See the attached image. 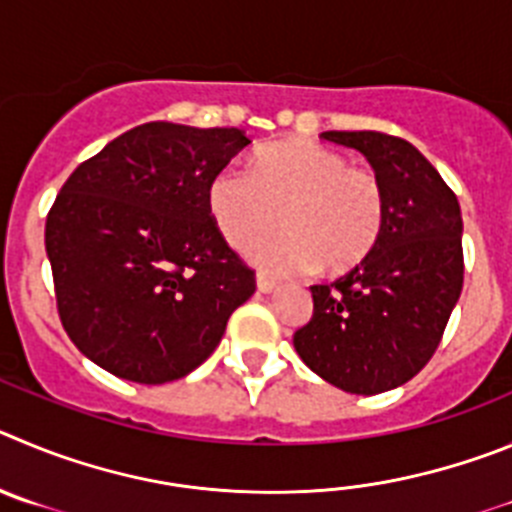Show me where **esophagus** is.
Segmentation results:
<instances>
[{"label":"esophagus","instance_id":"1","mask_svg":"<svg viewBox=\"0 0 512 512\" xmlns=\"http://www.w3.org/2000/svg\"><path fill=\"white\" fill-rule=\"evenodd\" d=\"M257 290H260V293H275V290H278V283L265 278V275H257Z\"/></svg>","mask_w":512,"mask_h":512}]
</instances>
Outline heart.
Returning a JSON list of instances; mask_svg holds the SVG:
<instances>
[{
    "instance_id": "b5f03b06",
    "label": "heart",
    "mask_w": 512,
    "mask_h": 512,
    "mask_svg": "<svg viewBox=\"0 0 512 512\" xmlns=\"http://www.w3.org/2000/svg\"><path fill=\"white\" fill-rule=\"evenodd\" d=\"M206 209L234 250L272 228L280 213L284 232L247 248L252 265L275 278L319 265L347 273L367 260L385 227L380 178L311 140L262 145L250 158V173L219 170L206 186Z\"/></svg>"
}]
</instances>
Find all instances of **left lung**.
<instances>
[{"instance_id":"8db88e82","label":"left lung","mask_w":512,"mask_h":512,"mask_svg":"<svg viewBox=\"0 0 512 512\" xmlns=\"http://www.w3.org/2000/svg\"><path fill=\"white\" fill-rule=\"evenodd\" d=\"M367 158L385 191L380 242L331 285H311L298 357L354 395L393 390L423 370L464 283L462 209L411 142L382 132H324Z\"/></svg>"}]
</instances>
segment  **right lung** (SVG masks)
Returning <instances> with one entry per match:
<instances>
[{
	"label": "right lung",
	"mask_w": 512,
	"mask_h": 512,
	"mask_svg": "<svg viewBox=\"0 0 512 512\" xmlns=\"http://www.w3.org/2000/svg\"><path fill=\"white\" fill-rule=\"evenodd\" d=\"M250 145L234 127L147 122L78 165L45 222L63 329L122 380L193 372L255 293L206 209V186Z\"/></svg>",
	"instance_id": "obj_1"
}]
</instances>
